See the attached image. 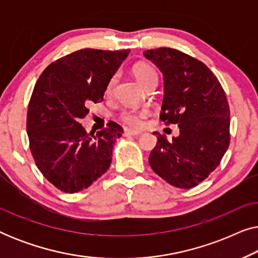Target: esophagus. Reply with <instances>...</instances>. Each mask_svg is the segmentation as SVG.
Returning <instances> with one entry per match:
<instances>
[{
	"instance_id": "esophagus-1",
	"label": "esophagus",
	"mask_w": 258,
	"mask_h": 258,
	"mask_svg": "<svg viewBox=\"0 0 258 258\" xmlns=\"http://www.w3.org/2000/svg\"><path fill=\"white\" fill-rule=\"evenodd\" d=\"M141 132H137V130L133 129H126L124 132V136H139Z\"/></svg>"
}]
</instances>
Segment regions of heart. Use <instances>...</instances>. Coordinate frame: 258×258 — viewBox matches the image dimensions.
I'll return each mask as SVG.
<instances>
[{
    "mask_svg": "<svg viewBox=\"0 0 258 258\" xmlns=\"http://www.w3.org/2000/svg\"><path fill=\"white\" fill-rule=\"evenodd\" d=\"M133 74L143 88H146L148 84L154 83L157 81L156 72H155L153 67H150L149 64H146V63H139V64L134 66ZM115 83H116V76H112L107 84V93H111ZM147 115H148V111L146 110H141V111L125 110L121 114V118L125 123H128L129 125L139 128V126L143 124L144 118L147 117Z\"/></svg>",
    "mask_w": 258,
    "mask_h": 258,
    "instance_id": "b5f03b06",
    "label": "heart"
}]
</instances>
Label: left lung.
Here are the masks:
<instances>
[{
  "instance_id": "8db88e82",
  "label": "left lung",
  "mask_w": 258,
  "mask_h": 258,
  "mask_svg": "<svg viewBox=\"0 0 258 258\" xmlns=\"http://www.w3.org/2000/svg\"><path fill=\"white\" fill-rule=\"evenodd\" d=\"M143 55L163 75L160 118L179 128V136L170 142L167 136H157L149 164L169 184L194 188L216 169L229 147L227 96L213 72L184 52L158 48Z\"/></svg>"
}]
</instances>
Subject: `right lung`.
Masks as SVG:
<instances>
[{"label":"right lung","mask_w":258,"mask_h":258,"mask_svg":"<svg viewBox=\"0 0 258 258\" xmlns=\"http://www.w3.org/2000/svg\"><path fill=\"white\" fill-rule=\"evenodd\" d=\"M129 52L81 49L48 66L35 84L27 114L30 151L38 170L62 191L87 189L110 167L122 128L110 122L94 135L80 119L88 104L103 100Z\"/></svg>","instance_id":"right-lung-1"}]
</instances>
